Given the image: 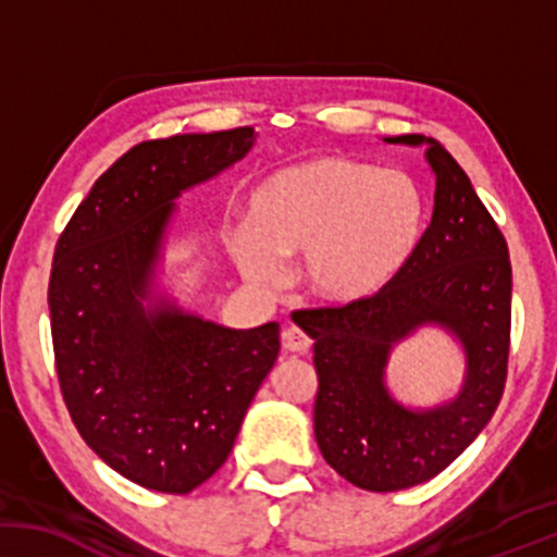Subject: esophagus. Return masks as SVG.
<instances>
[{"label": "esophagus", "instance_id": "1", "mask_svg": "<svg viewBox=\"0 0 557 557\" xmlns=\"http://www.w3.org/2000/svg\"><path fill=\"white\" fill-rule=\"evenodd\" d=\"M283 348L287 350V354L304 356V354H309L311 341H309V335H306L304 330H298V327H285V330H283Z\"/></svg>", "mask_w": 557, "mask_h": 557}]
</instances>
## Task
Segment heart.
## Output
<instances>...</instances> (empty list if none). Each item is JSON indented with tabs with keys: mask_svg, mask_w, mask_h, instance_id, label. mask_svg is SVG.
Instances as JSON below:
<instances>
[{
	"mask_svg": "<svg viewBox=\"0 0 557 557\" xmlns=\"http://www.w3.org/2000/svg\"><path fill=\"white\" fill-rule=\"evenodd\" d=\"M424 225L417 183L395 170L322 154L274 172L251 194L248 227L227 233L238 270L277 287L304 253V283L327 306L380 298L411 261Z\"/></svg>",
	"mask_w": 557,
	"mask_h": 557,
	"instance_id": "heart-1",
	"label": "heart"
}]
</instances>
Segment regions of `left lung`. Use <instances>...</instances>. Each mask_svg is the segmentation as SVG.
<instances>
[{
	"mask_svg": "<svg viewBox=\"0 0 557 557\" xmlns=\"http://www.w3.org/2000/svg\"><path fill=\"white\" fill-rule=\"evenodd\" d=\"M426 144L434 212L400 277L372 304L298 311L314 341L319 389L314 434L337 474L369 492H395L447 469L487 426L503 398L510 350L508 243L469 175L437 140ZM424 323L457 335L467 356L459 395L434 409H408L388 395V350Z\"/></svg>",
	"mask_w": 557,
	"mask_h": 557,
	"instance_id": "1",
	"label": "left lung"
}]
</instances>
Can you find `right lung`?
Listing matches in <instances>:
<instances>
[{
    "label": "right lung",
    "instance_id": "right-lung-1",
    "mask_svg": "<svg viewBox=\"0 0 557 557\" xmlns=\"http://www.w3.org/2000/svg\"><path fill=\"white\" fill-rule=\"evenodd\" d=\"M253 127L144 140L81 201L49 277L54 367L96 456L146 490L185 495L227 461L280 354V324L230 330L154 296L183 190L233 168Z\"/></svg>",
    "mask_w": 557,
    "mask_h": 557
}]
</instances>
